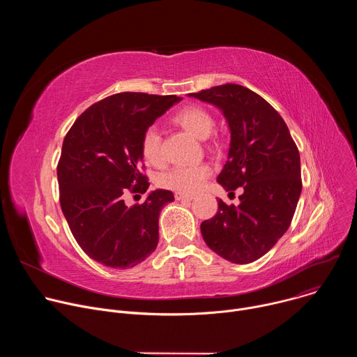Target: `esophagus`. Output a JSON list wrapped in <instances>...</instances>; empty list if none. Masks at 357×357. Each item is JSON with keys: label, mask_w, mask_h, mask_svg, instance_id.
Returning a JSON list of instances; mask_svg holds the SVG:
<instances>
[{"label": "esophagus", "mask_w": 357, "mask_h": 357, "mask_svg": "<svg viewBox=\"0 0 357 357\" xmlns=\"http://www.w3.org/2000/svg\"><path fill=\"white\" fill-rule=\"evenodd\" d=\"M175 199H176V200H186V202H189V200H192L193 197H192L190 195H183V193H175Z\"/></svg>", "instance_id": "esophagus-1"}]
</instances>
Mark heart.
I'll use <instances>...</instances> for the list:
<instances>
[{"instance_id": "b5f03b06", "label": "heart", "mask_w": 357, "mask_h": 357, "mask_svg": "<svg viewBox=\"0 0 357 357\" xmlns=\"http://www.w3.org/2000/svg\"><path fill=\"white\" fill-rule=\"evenodd\" d=\"M174 123L181 126L189 134L199 139L208 138L215 127V120L212 114L199 106H186L181 109L174 117ZM141 152L145 161L152 165H161L164 161L162 148H161V135L155 126H149L144 130L141 137ZM212 169L208 164H190L179 165L162 175L160 183L169 190L176 193H195L200 189Z\"/></svg>"}]
</instances>
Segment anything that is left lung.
<instances>
[{
	"mask_svg": "<svg viewBox=\"0 0 357 357\" xmlns=\"http://www.w3.org/2000/svg\"><path fill=\"white\" fill-rule=\"evenodd\" d=\"M189 96L219 107L230 128L229 157L218 182L240 205L219 199L218 213L200 225L203 240L220 257L248 264L263 257L288 230L299 200L301 160L278 112L240 84H222Z\"/></svg>",
	"mask_w": 357,
	"mask_h": 357,
	"instance_id": "left-lung-1",
	"label": "left lung"
}]
</instances>
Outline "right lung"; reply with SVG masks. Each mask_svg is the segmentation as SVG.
<instances>
[{
  "label": "right lung",
  "mask_w": 357,
  "mask_h": 357,
  "mask_svg": "<svg viewBox=\"0 0 357 357\" xmlns=\"http://www.w3.org/2000/svg\"><path fill=\"white\" fill-rule=\"evenodd\" d=\"M181 97L124 91L97 101L68 131L58 162L59 202L87 256L112 268H131L158 244V219L171 190L151 192L141 205L124 195L145 193L141 137Z\"/></svg>",
  "instance_id": "add662e5"
}]
</instances>
